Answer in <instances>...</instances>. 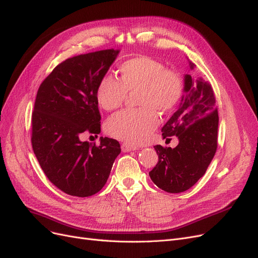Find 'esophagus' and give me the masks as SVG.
<instances>
[{"label": "esophagus", "instance_id": "esophagus-1", "mask_svg": "<svg viewBox=\"0 0 258 258\" xmlns=\"http://www.w3.org/2000/svg\"><path fill=\"white\" fill-rule=\"evenodd\" d=\"M121 150H122V152H131V151L138 150V148L135 147V146L128 145V144H122L121 145Z\"/></svg>", "mask_w": 258, "mask_h": 258}]
</instances>
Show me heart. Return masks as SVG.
<instances>
[{"label": "heart", "instance_id": "1", "mask_svg": "<svg viewBox=\"0 0 258 258\" xmlns=\"http://www.w3.org/2000/svg\"><path fill=\"white\" fill-rule=\"evenodd\" d=\"M120 81L111 75L101 79L97 98L105 110L119 108L127 92L138 90V109H126L110 117L105 128L113 138L142 144L159 123L158 114L175 109L185 92L183 76L177 71L149 56H138L124 61L119 67Z\"/></svg>", "mask_w": 258, "mask_h": 258}]
</instances>
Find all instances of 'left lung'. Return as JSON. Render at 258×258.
<instances>
[{
	"mask_svg": "<svg viewBox=\"0 0 258 258\" xmlns=\"http://www.w3.org/2000/svg\"><path fill=\"white\" fill-rule=\"evenodd\" d=\"M190 69L196 64L189 61ZM218 109L209 82L185 75V95L178 109L161 128L163 137L178 138L172 148L154 147L158 163L149 175L160 189L170 194L186 191L201 178L213 160L218 146Z\"/></svg>",
	"mask_w": 258,
	"mask_h": 258,
	"instance_id": "obj_1",
	"label": "left lung"
}]
</instances>
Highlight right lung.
I'll use <instances>...</instances> for the list:
<instances>
[{"label": "right lung", "instance_id": "1", "mask_svg": "<svg viewBox=\"0 0 258 258\" xmlns=\"http://www.w3.org/2000/svg\"><path fill=\"white\" fill-rule=\"evenodd\" d=\"M119 54L103 50L66 59L39 86L32 114V146L50 182L67 195L90 197L104 187L121 149L116 139L100 145L101 114L97 89Z\"/></svg>", "mask_w": 258, "mask_h": 258}]
</instances>
